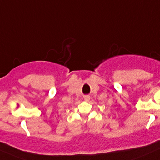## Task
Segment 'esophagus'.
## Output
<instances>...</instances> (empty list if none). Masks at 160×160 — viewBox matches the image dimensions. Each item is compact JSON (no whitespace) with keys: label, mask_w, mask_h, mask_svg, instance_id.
Masks as SVG:
<instances>
[{"label":"esophagus","mask_w":160,"mask_h":160,"mask_svg":"<svg viewBox=\"0 0 160 160\" xmlns=\"http://www.w3.org/2000/svg\"><path fill=\"white\" fill-rule=\"evenodd\" d=\"M84 99H85L86 101H89V100L90 99V97H89V96H88V95H87V96H84Z\"/></svg>","instance_id":"obj_1"}]
</instances>
